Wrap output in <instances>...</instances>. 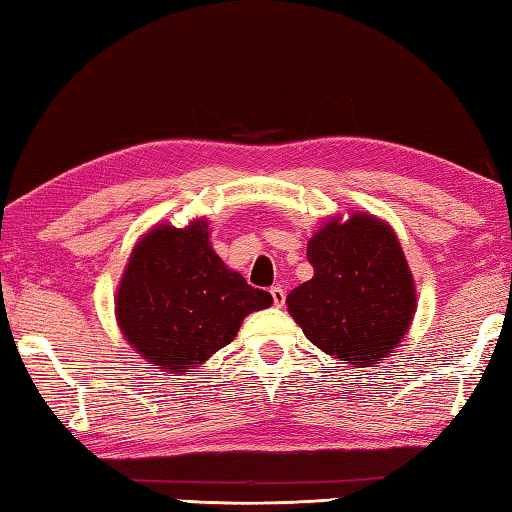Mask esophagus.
<instances>
[{
  "instance_id": "esophagus-1",
  "label": "esophagus",
  "mask_w": 512,
  "mask_h": 512,
  "mask_svg": "<svg viewBox=\"0 0 512 512\" xmlns=\"http://www.w3.org/2000/svg\"><path fill=\"white\" fill-rule=\"evenodd\" d=\"M270 294H272V299H274V306L281 308L283 303H285V290L283 288H272Z\"/></svg>"
}]
</instances>
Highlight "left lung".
I'll use <instances>...</instances> for the list:
<instances>
[{
  "label": "left lung",
  "mask_w": 512,
  "mask_h": 512,
  "mask_svg": "<svg viewBox=\"0 0 512 512\" xmlns=\"http://www.w3.org/2000/svg\"><path fill=\"white\" fill-rule=\"evenodd\" d=\"M310 281L285 303L312 344L344 364H380L409 333L416 281L389 222L366 211L333 215L308 240Z\"/></svg>",
  "instance_id": "8db88e82"
}]
</instances>
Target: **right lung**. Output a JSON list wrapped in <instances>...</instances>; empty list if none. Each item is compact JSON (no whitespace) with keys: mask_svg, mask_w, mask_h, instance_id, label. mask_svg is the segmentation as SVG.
<instances>
[{"mask_svg":"<svg viewBox=\"0 0 512 512\" xmlns=\"http://www.w3.org/2000/svg\"><path fill=\"white\" fill-rule=\"evenodd\" d=\"M209 220L155 224L137 240L114 294L125 342L159 371L191 373L238 335L242 319L272 306L211 247Z\"/></svg>","mask_w":512,"mask_h":512,"instance_id":"1","label":"right lung"}]
</instances>
